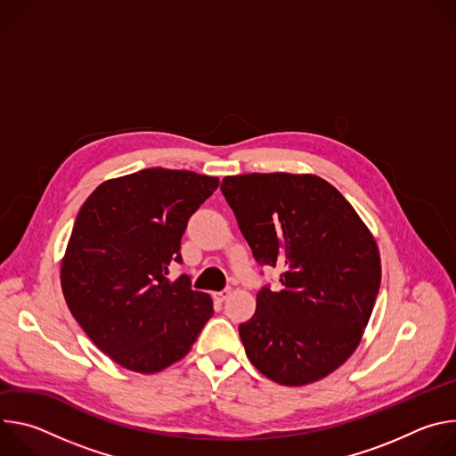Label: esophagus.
I'll use <instances>...</instances> for the list:
<instances>
[{
  "mask_svg": "<svg viewBox=\"0 0 456 456\" xmlns=\"http://www.w3.org/2000/svg\"><path fill=\"white\" fill-rule=\"evenodd\" d=\"M231 294H232V290L227 287V289H224V290H220V292H215V299H218V301H225Z\"/></svg>",
  "mask_w": 456,
  "mask_h": 456,
  "instance_id": "esophagus-1",
  "label": "esophagus"
}]
</instances>
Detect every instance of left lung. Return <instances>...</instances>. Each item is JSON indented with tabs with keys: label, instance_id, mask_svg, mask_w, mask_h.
Returning a JSON list of instances; mask_svg holds the SVG:
<instances>
[{
	"label": "left lung",
	"instance_id": "left-lung-1",
	"mask_svg": "<svg viewBox=\"0 0 456 456\" xmlns=\"http://www.w3.org/2000/svg\"><path fill=\"white\" fill-rule=\"evenodd\" d=\"M222 192L259 265L281 267L240 324L248 361L285 386L330 375L359 346L380 287L379 247L343 194L315 175L225 176Z\"/></svg>",
	"mask_w": 456,
	"mask_h": 456
}]
</instances>
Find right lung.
Instances as JSON below:
<instances>
[{
	"label": "right lung",
	"mask_w": 456,
	"mask_h": 456,
	"mask_svg": "<svg viewBox=\"0 0 456 456\" xmlns=\"http://www.w3.org/2000/svg\"><path fill=\"white\" fill-rule=\"evenodd\" d=\"M216 176L151 167L102 182L83 204L61 262L67 305L94 345L139 373L187 355L213 315V299L169 267L182 262L187 220Z\"/></svg>",
	"instance_id": "obj_1"
}]
</instances>
